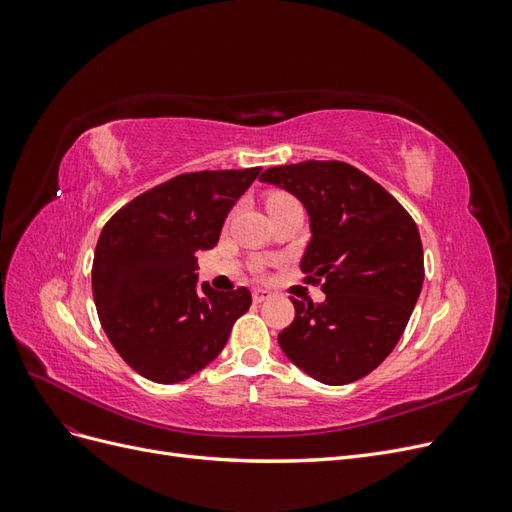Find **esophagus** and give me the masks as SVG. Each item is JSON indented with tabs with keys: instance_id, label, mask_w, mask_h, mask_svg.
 <instances>
[{
	"instance_id": "obj_1",
	"label": "esophagus",
	"mask_w": 512,
	"mask_h": 512,
	"mask_svg": "<svg viewBox=\"0 0 512 512\" xmlns=\"http://www.w3.org/2000/svg\"><path fill=\"white\" fill-rule=\"evenodd\" d=\"M271 297H273V292L267 290V288H254V292H252L254 303H262V301H267Z\"/></svg>"
}]
</instances>
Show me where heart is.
<instances>
[{
    "mask_svg": "<svg viewBox=\"0 0 512 512\" xmlns=\"http://www.w3.org/2000/svg\"><path fill=\"white\" fill-rule=\"evenodd\" d=\"M284 198H286V196H282V194H273V196L269 198V203H277V200H284ZM269 203H267V205H269Z\"/></svg>",
    "mask_w": 512,
    "mask_h": 512,
    "instance_id": "b5f03b06",
    "label": "heart"
}]
</instances>
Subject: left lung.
Here are the masks:
<instances>
[{
  "instance_id": "8db88e82",
  "label": "left lung",
  "mask_w": 512,
  "mask_h": 512,
  "mask_svg": "<svg viewBox=\"0 0 512 512\" xmlns=\"http://www.w3.org/2000/svg\"><path fill=\"white\" fill-rule=\"evenodd\" d=\"M305 207L307 282L322 303L292 299L294 320L277 335L288 359L322 384H350L397 346L423 288V245L408 211L344 162L309 160L260 175Z\"/></svg>"
}]
</instances>
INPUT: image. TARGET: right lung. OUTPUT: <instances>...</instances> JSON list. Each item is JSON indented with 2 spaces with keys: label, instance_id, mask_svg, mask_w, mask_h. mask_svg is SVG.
Segmentation results:
<instances>
[{
  "label": "right lung",
  "instance_id": "add662e5",
  "mask_svg": "<svg viewBox=\"0 0 512 512\" xmlns=\"http://www.w3.org/2000/svg\"><path fill=\"white\" fill-rule=\"evenodd\" d=\"M260 168L179 175L119 209L100 232L91 286L113 348L143 378L188 380L228 342L252 305L247 288L198 284V252L220 239L226 215Z\"/></svg>",
  "mask_w": 512,
  "mask_h": 512
}]
</instances>
